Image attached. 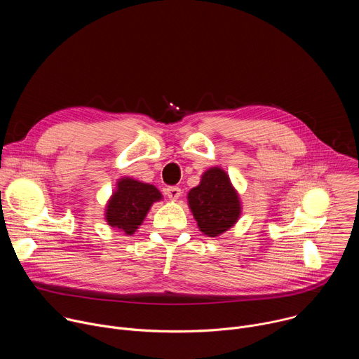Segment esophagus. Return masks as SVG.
Instances as JSON below:
<instances>
[{
    "instance_id": "34e87169",
    "label": "esophagus",
    "mask_w": 359,
    "mask_h": 359,
    "mask_svg": "<svg viewBox=\"0 0 359 359\" xmlns=\"http://www.w3.org/2000/svg\"><path fill=\"white\" fill-rule=\"evenodd\" d=\"M182 194V190L177 187V186H170L166 189V196L170 198V200H177Z\"/></svg>"
}]
</instances>
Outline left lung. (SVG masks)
Returning <instances> with one entry per match:
<instances>
[{"instance_id":"left-lung-1","label":"left lung","mask_w":359,"mask_h":359,"mask_svg":"<svg viewBox=\"0 0 359 359\" xmlns=\"http://www.w3.org/2000/svg\"><path fill=\"white\" fill-rule=\"evenodd\" d=\"M187 201L198 229L207 236H219L228 231L240 219L243 210L240 194L218 166L201 175L200 184L187 193Z\"/></svg>"}]
</instances>
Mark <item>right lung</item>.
<instances>
[{"label":"right lung","instance_id":"obj_1","mask_svg":"<svg viewBox=\"0 0 359 359\" xmlns=\"http://www.w3.org/2000/svg\"><path fill=\"white\" fill-rule=\"evenodd\" d=\"M162 198L163 196L154 184L131 177L118 179L105 205V221L126 235H133L144 222L152 204Z\"/></svg>","mask_w":359,"mask_h":359}]
</instances>
